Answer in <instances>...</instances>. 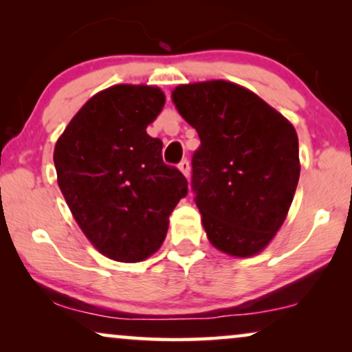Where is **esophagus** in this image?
<instances>
[{"instance_id": "esophagus-1", "label": "esophagus", "mask_w": 352, "mask_h": 352, "mask_svg": "<svg viewBox=\"0 0 352 352\" xmlns=\"http://www.w3.org/2000/svg\"><path fill=\"white\" fill-rule=\"evenodd\" d=\"M179 171L182 173V175H184L186 177H189L190 176V163L187 162V160H182L181 163H179Z\"/></svg>"}]
</instances>
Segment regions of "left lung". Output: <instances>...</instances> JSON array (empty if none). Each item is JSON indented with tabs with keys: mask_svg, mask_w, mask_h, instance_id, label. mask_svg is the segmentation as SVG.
<instances>
[{
	"mask_svg": "<svg viewBox=\"0 0 352 352\" xmlns=\"http://www.w3.org/2000/svg\"><path fill=\"white\" fill-rule=\"evenodd\" d=\"M171 99L201 142L192 158V189L210 243L235 258L263 252L282 228L300 179L295 128L232 81L179 85Z\"/></svg>",
	"mask_w": 352,
	"mask_h": 352,
	"instance_id": "8db88e82",
	"label": "left lung"
}]
</instances>
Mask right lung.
<instances>
[{"mask_svg":"<svg viewBox=\"0 0 352 352\" xmlns=\"http://www.w3.org/2000/svg\"><path fill=\"white\" fill-rule=\"evenodd\" d=\"M163 105L157 86H110L76 112L56 142L62 195L86 239L113 261L152 256L187 194V179L163 163L162 141L146 131Z\"/></svg>","mask_w":352,"mask_h":352,"instance_id":"add662e5","label":"right lung"}]
</instances>
